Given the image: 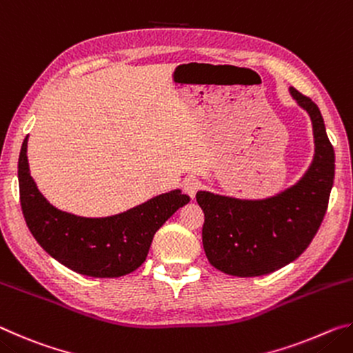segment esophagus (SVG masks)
I'll use <instances>...</instances> for the list:
<instances>
[{
  "label": "esophagus",
  "instance_id": "34e87169",
  "mask_svg": "<svg viewBox=\"0 0 353 353\" xmlns=\"http://www.w3.org/2000/svg\"><path fill=\"white\" fill-rule=\"evenodd\" d=\"M199 187H201V182L196 177H187L183 181V191L188 196H191V198H194L196 191L199 190Z\"/></svg>",
  "mask_w": 353,
  "mask_h": 353
}]
</instances>
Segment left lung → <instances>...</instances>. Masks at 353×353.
I'll use <instances>...</instances> for the list:
<instances>
[{"mask_svg": "<svg viewBox=\"0 0 353 353\" xmlns=\"http://www.w3.org/2000/svg\"><path fill=\"white\" fill-rule=\"evenodd\" d=\"M312 118L314 157L296 185L272 198L246 201L198 191L202 244L210 265L229 276L256 277L296 260L319 230L334 179V151L319 107L290 88Z\"/></svg>", "mask_w": 353, "mask_h": 353, "instance_id": "8db88e82", "label": "left lung"}]
</instances>
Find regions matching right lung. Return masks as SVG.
I'll return each instance as SVG.
<instances>
[{
  "mask_svg": "<svg viewBox=\"0 0 353 353\" xmlns=\"http://www.w3.org/2000/svg\"><path fill=\"white\" fill-rule=\"evenodd\" d=\"M28 137L19 159L20 202L32 236L52 259L82 276L121 277L146 260L165 221L190 202L181 190L107 218H83L51 205L29 172Z\"/></svg>",
  "mask_w": 353,
  "mask_h": 353,
  "instance_id": "add662e5",
  "label": "right lung"
}]
</instances>
